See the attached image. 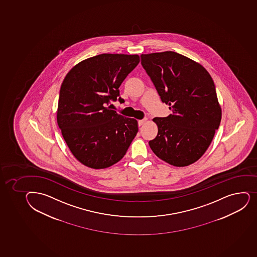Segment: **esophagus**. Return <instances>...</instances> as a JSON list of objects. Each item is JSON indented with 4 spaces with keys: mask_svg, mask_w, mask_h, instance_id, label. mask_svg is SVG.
Masks as SVG:
<instances>
[{
    "mask_svg": "<svg viewBox=\"0 0 257 257\" xmlns=\"http://www.w3.org/2000/svg\"><path fill=\"white\" fill-rule=\"evenodd\" d=\"M146 121H147V119H140V120H138V125H139V126L143 125Z\"/></svg>",
    "mask_w": 257,
    "mask_h": 257,
    "instance_id": "obj_1",
    "label": "esophagus"
}]
</instances>
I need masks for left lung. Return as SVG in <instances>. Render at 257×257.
<instances>
[{"label": "left lung", "mask_w": 257, "mask_h": 257, "mask_svg": "<svg viewBox=\"0 0 257 257\" xmlns=\"http://www.w3.org/2000/svg\"><path fill=\"white\" fill-rule=\"evenodd\" d=\"M142 65L172 114L154 118L158 135L149 146L176 167L201 158L218 129L222 110L214 82L201 64L174 51L143 54Z\"/></svg>", "instance_id": "1"}]
</instances>
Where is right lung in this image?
Wrapping results in <instances>:
<instances>
[{"label":"right lung","instance_id":"right-lung-1","mask_svg":"<svg viewBox=\"0 0 257 257\" xmlns=\"http://www.w3.org/2000/svg\"><path fill=\"white\" fill-rule=\"evenodd\" d=\"M139 61L138 55L101 54L77 64L64 78L57 123L70 151L85 166L100 170L116 164L135 138L138 120L107 106L116 100L119 86Z\"/></svg>","mask_w":257,"mask_h":257}]
</instances>
